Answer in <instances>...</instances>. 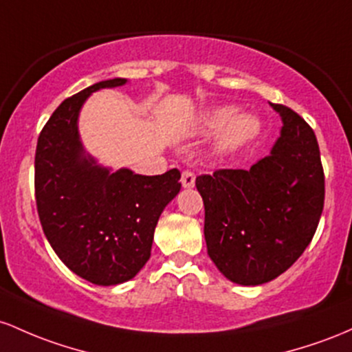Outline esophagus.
Listing matches in <instances>:
<instances>
[{
	"label": "esophagus",
	"mask_w": 352,
	"mask_h": 352,
	"mask_svg": "<svg viewBox=\"0 0 352 352\" xmlns=\"http://www.w3.org/2000/svg\"><path fill=\"white\" fill-rule=\"evenodd\" d=\"M195 181H196V176L192 171H183V175H181V183H183L184 188H192L195 186Z\"/></svg>",
	"instance_id": "34e87169"
}]
</instances>
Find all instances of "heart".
<instances>
[{
  "label": "heart",
  "instance_id": "b5f03b06",
  "mask_svg": "<svg viewBox=\"0 0 352 352\" xmlns=\"http://www.w3.org/2000/svg\"><path fill=\"white\" fill-rule=\"evenodd\" d=\"M232 114H234V108L223 106V108L212 109L203 120L204 131H218L224 124H227L219 140V146L223 149L241 148L254 140L261 131V120L256 114L243 113L231 118Z\"/></svg>",
  "mask_w": 352,
  "mask_h": 352
}]
</instances>
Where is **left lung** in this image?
Returning <instances> with one entry per match:
<instances>
[{"label":"left lung","instance_id":"obj_1","mask_svg":"<svg viewBox=\"0 0 352 352\" xmlns=\"http://www.w3.org/2000/svg\"><path fill=\"white\" fill-rule=\"evenodd\" d=\"M271 106L283 129L270 156L250 169L196 177L209 258L243 286L289 270L309 246L324 208V171L313 128L287 106Z\"/></svg>","mask_w":352,"mask_h":352}]
</instances>
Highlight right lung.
<instances>
[{
	"label": "right lung",
	"instance_id": "add662e5",
	"mask_svg": "<svg viewBox=\"0 0 352 352\" xmlns=\"http://www.w3.org/2000/svg\"><path fill=\"white\" fill-rule=\"evenodd\" d=\"M124 82L100 81L66 98L39 133L34 156V196L46 239L74 274L98 286L140 272L151 256L157 219L181 189L176 168L157 176L109 173L85 155L78 134L82 102L94 91Z\"/></svg>",
	"mask_w": 352,
	"mask_h": 352
}]
</instances>
